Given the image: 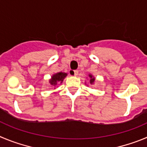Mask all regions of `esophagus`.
Segmentation results:
<instances>
[{
	"label": "esophagus",
	"instance_id": "esophagus-1",
	"mask_svg": "<svg viewBox=\"0 0 147 147\" xmlns=\"http://www.w3.org/2000/svg\"><path fill=\"white\" fill-rule=\"evenodd\" d=\"M72 74H73L75 76H78V70H74L73 72H72Z\"/></svg>",
	"mask_w": 147,
	"mask_h": 147
}]
</instances>
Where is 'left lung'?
<instances>
[{
	"mask_svg": "<svg viewBox=\"0 0 147 147\" xmlns=\"http://www.w3.org/2000/svg\"><path fill=\"white\" fill-rule=\"evenodd\" d=\"M88 77H89V83L90 84H93L95 81V78L92 75H88Z\"/></svg>",
	"mask_w": 147,
	"mask_h": 147,
	"instance_id": "1",
	"label": "left lung"
}]
</instances>
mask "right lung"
Segmentation results:
<instances>
[{
	"label": "right lung",
	"instance_id": "obj_1",
	"mask_svg": "<svg viewBox=\"0 0 147 147\" xmlns=\"http://www.w3.org/2000/svg\"><path fill=\"white\" fill-rule=\"evenodd\" d=\"M67 73H65V72H58V73H55L51 77V79L50 80V83L51 85H52L53 86H55L57 85V83H61L64 80V79L67 77Z\"/></svg>",
	"mask_w": 147,
	"mask_h": 147
}]
</instances>
